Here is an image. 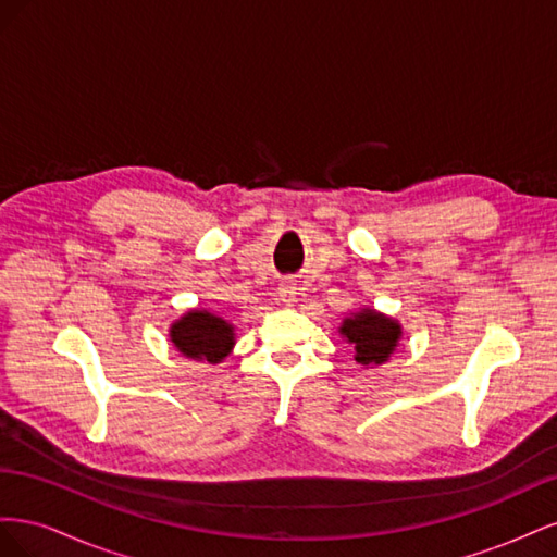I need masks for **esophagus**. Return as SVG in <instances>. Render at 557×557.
Returning a JSON list of instances; mask_svg holds the SVG:
<instances>
[{"label": "esophagus", "mask_w": 557, "mask_h": 557, "mask_svg": "<svg viewBox=\"0 0 557 557\" xmlns=\"http://www.w3.org/2000/svg\"><path fill=\"white\" fill-rule=\"evenodd\" d=\"M278 295H281L283 301H295V288H293V285H281Z\"/></svg>", "instance_id": "34e87169"}]
</instances>
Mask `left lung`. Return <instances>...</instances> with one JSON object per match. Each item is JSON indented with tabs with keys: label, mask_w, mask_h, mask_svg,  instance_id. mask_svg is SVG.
Instances as JSON below:
<instances>
[{
	"label": "left lung",
	"mask_w": 557,
	"mask_h": 557,
	"mask_svg": "<svg viewBox=\"0 0 557 557\" xmlns=\"http://www.w3.org/2000/svg\"><path fill=\"white\" fill-rule=\"evenodd\" d=\"M342 334L356 346V360L369 367L381 364L391 358V352L395 350L397 339L401 336V327L393 318L364 309L344 320Z\"/></svg>",
	"instance_id": "obj_1"
}]
</instances>
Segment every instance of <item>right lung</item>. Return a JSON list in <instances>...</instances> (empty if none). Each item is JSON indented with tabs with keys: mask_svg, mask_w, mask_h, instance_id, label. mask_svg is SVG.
Returning <instances> with one entry per match:
<instances>
[{
	"mask_svg": "<svg viewBox=\"0 0 557 557\" xmlns=\"http://www.w3.org/2000/svg\"><path fill=\"white\" fill-rule=\"evenodd\" d=\"M232 325L207 311L185 313L178 323L172 325V344L185 358L221 362L234 346Z\"/></svg>",
	"mask_w": 557,
	"mask_h": 557,
	"instance_id": "obj_1",
	"label": "right lung"
}]
</instances>
